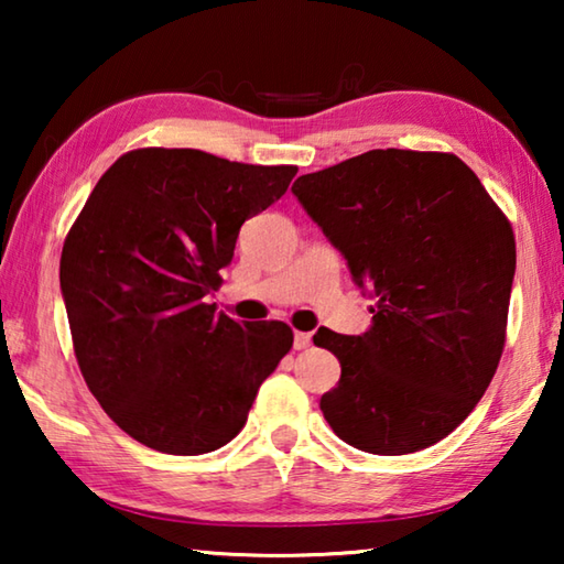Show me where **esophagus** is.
<instances>
[{
	"label": "esophagus",
	"mask_w": 564,
	"mask_h": 564,
	"mask_svg": "<svg viewBox=\"0 0 564 564\" xmlns=\"http://www.w3.org/2000/svg\"><path fill=\"white\" fill-rule=\"evenodd\" d=\"M293 348H295V350H305V348H311V333L295 330V333H293Z\"/></svg>",
	"instance_id": "obj_1"
}]
</instances>
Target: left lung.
Segmentation results:
<instances>
[{
	"mask_svg": "<svg viewBox=\"0 0 564 564\" xmlns=\"http://www.w3.org/2000/svg\"><path fill=\"white\" fill-rule=\"evenodd\" d=\"M293 194L376 299L362 336H313L340 360L338 386L321 398L333 433L373 455L443 441L502 356L514 275L508 216L443 151H366L295 178Z\"/></svg>",
	"mask_w": 564,
	"mask_h": 564,
	"instance_id": "8db88e82",
	"label": "left lung"
}]
</instances>
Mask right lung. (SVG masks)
Returning a JSON list of instances; mask_svg holds the SVG:
<instances>
[{"label": "right lung", "instance_id": "right-lung-1", "mask_svg": "<svg viewBox=\"0 0 564 564\" xmlns=\"http://www.w3.org/2000/svg\"><path fill=\"white\" fill-rule=\"evenodd\" d=\"M295 171L133 149L66 234L59 283L76 362L104 413L151 451L202 455L234 441L291 350L283 321L241 326L206 295L246 218L279 202Z\"/></svg>", "mask_w": 564, "mask_h": 564}]
</instances>
